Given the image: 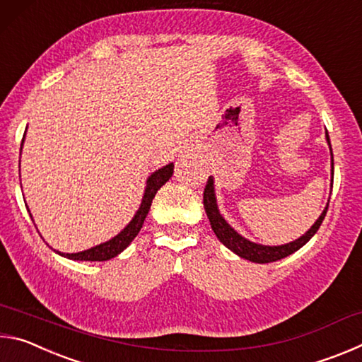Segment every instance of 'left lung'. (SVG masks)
<instances>
[{
    "instance_id": "8db88e82",
    "label": "left lung",
    "mask_w": 362,
    "mask_h": 362,
    "mask_svg": "<svg viewBox=\"0 0 362 362\" xmlns=\"http://www.w3.org/2000/svg\"><path fill=\"white\" fill-rule=\"evenodd\" d=\"M326 140L330 150V174H332V179H330V189H332V183H334V155H332V146H330V139L329 134L326 131ZM204 209L207 214V218H209L211 226L216 236L218 238V241L223 244L225 247H228L231 252H235L238 257L241 259H246L249 262L254 263H269V262H276L284 259V257L291 255L293 252H297L300 247H303L306 243H308L311 238L315 236V233L320 230V226L322 223L324 217H326L327 207H329V201L324 211L321 212V216L317 217L316 222L311 225V228L298 238L296 241H291L287 244H281V246H265V244H259L254 241H249L247 238H244L240 235L233 226L226 222L223 218L222 214L218 211V204H217V196H216V187H214V179L209 177L207 180V185L204 188Z\"/></svg>"
}]
</instances>
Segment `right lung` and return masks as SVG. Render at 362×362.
I'll use <instances>...</instances> for the list:
<instances>
[{
	"mask_svg": "<svg viewBox=\"0 0 362 362\" xmlns=\"http://www.w3.org/2000/svg\"><path fill=\"white\" fill-rule=\"evenodd\" d=\"M23 140H25V136H23V139H22V146H23ZM22 146H21V151H22ZM173 174H174V163H169V164H166V166H163L161 169L155 170V173H153L148 179H146L142 203H140L136 216H134L131 222L127 223L124 228L118 233V235L113 236L112 240L100 243L94 247L86 249V250H81V252H75V254H65V252H60V250H56V249H54V252H57L59 255L65 257V259L81 260V262H105V260L113 259V257L121 254L122 250H124L134 241V238L139 235V231L144 225L145 217L148 216V211H150L153 198H155L156 192L170 179V177H173ZM27 211L30 214V217H32V220H33V216H32V212H30L28 207H27Z\"/></svg>",
	"mask_w": 362,
	"mask_h": 362,
	"instance_id": "right-lung-1",
	"label": "right lung"
}]
</instances>
